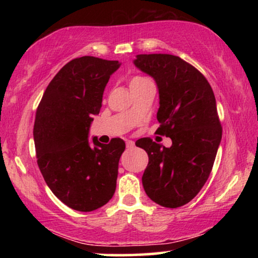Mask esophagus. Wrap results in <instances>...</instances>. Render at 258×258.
I'll list each match as a JSON object with an SVG mask.
<instances>
[{
	"label": "esophagus",
	"instance_id": "34e87169",
	"mask_svg": "<svg viewBox=\"0 0 258 258\" xmlns=\"http://www.w3.org/2000/svg\"><path fill=\"white\" fill-rule=\"evenodd\" d=\"M135 147V142L134 141H126V148H129V149H132V148Z\"/></svg>",
	"mask_w": 258,
	"mask_h": 258
}]
</instances>
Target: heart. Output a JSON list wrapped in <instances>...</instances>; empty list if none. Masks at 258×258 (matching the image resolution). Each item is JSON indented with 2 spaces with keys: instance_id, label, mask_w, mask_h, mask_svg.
Masks as SVG:
<instances>
[{
  "instance_id": "b5f03b06",
  "label": "heart",
  "mask_w": 258,
  "mask_h": 258,
  "mask_svg": "<svg viewBox=\"0 0 258 258\" xmlns=\"http://www.w3.org/2000/svg\"><path fill=\"white\" fill-rule=\"evenodd\" d=\"M143 81H147L146 79H143V77H140V76H135V77H133L132 80H130V88L132 87H134V86H136V84H139V83H141V82H143Z\"/></svg>"
}]
</instances>
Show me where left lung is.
Instances as JSON below:
<instances>
[{
    "label": "left lung",
    "instance_id": "left-lung-1",
    "mask_svg": "<svg viewBox=\"0 0 258 258\" xmlns=\"http://www.w3.org/2000/svg\"><path fill=\"white\" fill-rule=\"evenodd\" d=\"M134 64L156 82L158 132L172 141L170 148L150 139L136 142L149 157L142 176L144 191L162 207H182L207 182L221 143L214 91L206 77L178 56L136 55Z\"/></svg>",
    "mask_w": 258,
    "mask_h": 258
}]
</instances>
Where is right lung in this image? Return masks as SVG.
<instances>
[{
  "label": "right lung",
  "instance_id": "add662e5",
  "mask_svg": "<svg viewBox=\"0 0 258 258\" xmlns=\"http://www.w3.org/2000/svg\"><path fill=\"white\" fill-rule=\"evenodd\" d=\"M121 63L83 56L56 74L38 104L34 141L38 168L54 195L74 210H96L114 195L124 141L89 137L109 79Z\"/></svg>",
  "mask_w": 258,
  "mask_h": 258
}]
</instances>
